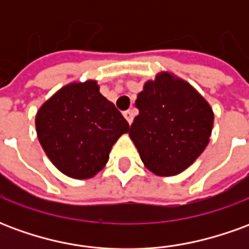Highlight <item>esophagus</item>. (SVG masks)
Segmentation results:
<instances>
[{"label": "esophagus", "mask_w": 249, "mask_h": 249, "mask_svg": "<svg viewBox=\"0 0 249 249\" xmlns=\"http://www.w3.org/2000/svg\"><path fill=\"white\" fill-rule=\"evenodd\" d=\"M124 117L126 119V121L132 124V121H133V117H135V110L133 109H129V110H125L124 112Z\"/></svg>", "instance_id": "esophagus-1"}]
</instances>
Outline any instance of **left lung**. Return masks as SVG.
I'll list each match as a JSON object with an SVG mask.
<instances>
[{
    "mask_svg": "<svg viewBox=\"0 0 249 249\" xmlns=\"http://www.w3.org/2000/svg\"><path fill=\"white\" fill-rule=\"evenodd\" d=\"M136 108L129 136L144 165L157 176L183 172L208 145L212 108L181 78L159 73L137 94Z\"/></svg>",
    "mask_w": 249,
    "mask_h": 249,
    "instance_id": "left-lung-1",
    "label": "left lung"
}]
</instances>
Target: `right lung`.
<instances>
[{
	"label": "right lung",
	"instance_id": "right-lung-1",
	"mask_svg": "<svg viewBox=\"0 0 249 249\" xmlns=\"http://www.w3.org/2000/svg\"><path fill=\"white\" fill-rule=\"evenodd\" d=\"M36 130L53 165L73 178H90L108 162L109 152L129 124L97 82H71L37 112Z\"/></svg>",
	"mask_w": 249,
	"mask_h": 249
}]
</instances>
